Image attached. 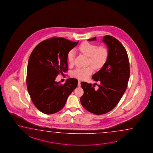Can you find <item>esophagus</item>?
I'll use <instances>...</instances> for the list:
<instances>
[{"mask_svg": "<svg viewBox=\"0 0 153 153\" xmlns=\"http://www.w3.org/2000/svg\"><path fill=\"white\" fill-rule=\"evenodd\" d=\"M78 87L81 86V81H78Z\"/></svg>", "mask_w": 153, "mask_h": 153, "instance_id": "1", "label": "esophagus"}]
</instances>
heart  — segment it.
<instances>
[{"instance_id": "1", "label": "heart", "mask_w": 153, "mask_h": 153, "mask_svg": "<svg viewBox=\"0 0 153 153\" xmlns=\"http://www.w3.org/2000/svg\"><path fill=\"white\" fill-rule=\"evenodd\" d=\"M78 51L88 56V64H91L95 69H100L106 64L108 56V51L105 46H97L96 44L88 42H82L78 47ZM75 52L74 50L69 51L67 59L70 65L74 62ZM93 72L92 66L78 68L72 72V76L79 80L87 79Z\"/></svg>"}]
</instances>
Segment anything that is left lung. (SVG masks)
<instances>
[{"label":"left lung","mask_w":153,"mask_h":153,"mask_svg":"<svg viewBox=\"0 0 153 153\" xmlns=\"http://www.w3.org/2000/svg\"><path fill=\"white\" fill-rule=\"evenodd\" d=\"M96 37L88 39L96 40ZM102 41L108 49L106 64L92 76L100 82L99 89L87 82L81 83L84 94L81 97L82 105L88 111L101 115L112 110L121 99L128 86L130 77V65L128 54L124 47L115 38L103 36Z\"/></svg>","instance_id":"1"}]
</instances>
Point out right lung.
Segmentation results:
<instances>
[{
  "mask_svg": "<svg viewBox=\"0 0 153 153\" xmlns=\"http://www.w3.org/2000/svg\"><path fill=\"white\" fill-rule=\"evenodd\" d=\"M78 42L53 37L42 41L32 51L27 66V86L32 102L41 112H59L77 87L76 78H69L64 84L55 79L59 74L68 71V53Z\"/></svg>",
  "mask_w": 153,
  "mask_h": 153,
  "instance_id": "1",
  "label": "right lung"
}]
</instances>
